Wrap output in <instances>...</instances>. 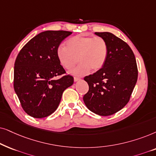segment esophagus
Masks as SVG:
<instances>
[{"instance_id": "1", "label": "esophagus", "mask_w": 156, "mask_h": 156, "mask_svg": "<svg viewBox=\"0 0 156 156\" xmlns=\"http://www.w3.org/2000/svg\"><path fill=\"white\" fill-rule=\"evenodd\" d=\"M80 80V78H78V77H74V81L75 82L78 81V80Z\"/></svg>"}]
</instances>
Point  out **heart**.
<instances>
[{"instance_id": "1", "label": "heart", "mask_w": 156, "mask_h": 156, "mask_svg": "<svg viewBox=\"0 0 156 156\" xmlns=\"http://www.w3.org/2000/svg\"><path fill=\"white\" fill-rule=\"evenodd\" d=\"M66 44V46L60 45L57 48V58L67 70L73 68L78 59L80 63L70 71L74 76H85L90 69L97 71L106 61L108 47L102 38L77 35L68 39Z\"/></svg>"}]
</instances>
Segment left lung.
Listing matches in <instances>:
<instances>
[{
    "label": "left lung",
    "instance_id": "8db88e82",
    "mask_svg": "<svg viewBox=\"0 0 156 156\" xmlns=\"http://www.w3.org/2000/svg\"><path fill=\"white\" fill-rule=\"evenodd\" d=\"M95 34L106 41L108 52L103 68L84 78L89 90L83 101L93 113L108 116L128 103L138 79V68L133 52L126 42L109 32Z\"/></svg>",
    "mask_w": 156,
    "mask_h": 156
}]
</instances>
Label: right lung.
Masks as SVG:
<instances>
[{
  "mask_svg": "<svg viewBox=\"0 0 156 156\" xmlns=\"http://www.w3.org/2000/svg\"><path fill=\"white\" fill-rule=\"evenodd\" d=\"M72 32L46 30L28 41L18 53L14 65V90L29 115L42 118L58 107L63 91L73 84L57 58L56 50Z\"/></svg>",
  "mask_w": 156,
  "mask_h": 156,
  "instance_id": "add662e5",
  "label": "right lung"
}]
</instances>
